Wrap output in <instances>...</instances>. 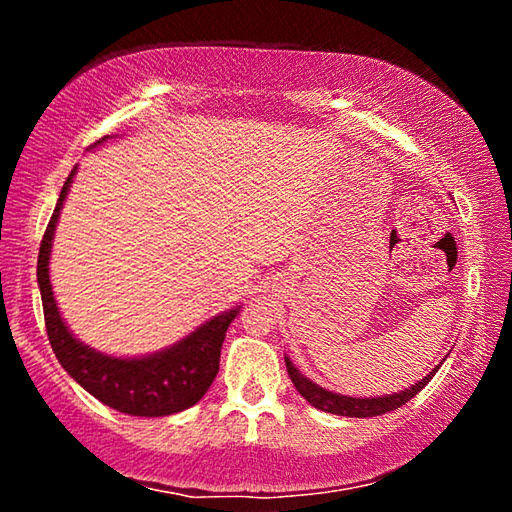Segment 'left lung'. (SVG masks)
<instances>
[{
    "mask_svg": "<svg viewBox=\"0 0 512 512\" xmlns=\"http://www.w3.org/2000/svg\"><path fill=\"white\" fill-rule=\"evenodd\" d=\"M284 361H287V372L293 381V386L298 388V393L305 397L311 406H316V409L325 411V413L348 415V418H372V415H384L388 411L400 409L402 404L409 402L411 397L418 395L422 388L429 384L431 377L436 375L440 368V363H438V366L433 368L431 375L420 379L418 384L406 388V391H402V393L386 395V397H348V395H339V393L327 391V388L316 386L314 381H309L305 375H300V370L293 366L289 357H284Z\"/></svg>",
    "mask_w": 512,
    "mask_h": 512,
    "instance_id": "8db88e82",
    "label": "left lung"
}]
</instances>
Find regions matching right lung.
Masks as SVG:
<instances>
[{
  "label": "right lung",
  "mask_w": 512,
  "mask_h": 512,
  "mask_svg": "<svg viewBox=\"0 0 512 512\" xmlns=\"http://www.w3.org/2000/svg\"><path fill=\"white\" fill-rule=\"evenodd\" d=\"M103 140L106 137H101L97 144ZM74 173L76 167L67 176L63 189H60L56 210L51 214L38 253L42 311H45L47 336L56 359L85 391L110 406V409L128 415H142V418H160V415L185 411L201 400L207 388L212 386L216 372H219L225 332L239 314V309H230L221 316H214L198 327L196 332L189 334L187 339L142 359L106 357V354L92 350L90 345L76 341L58 314L54 291H51L49 282L51 239H54L60 207H63Z\"/></svg>",
  "instance_id": "right-lung-1"
}]
</instances>
